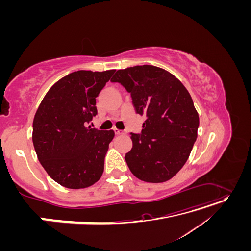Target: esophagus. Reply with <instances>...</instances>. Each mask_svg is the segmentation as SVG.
<instances>
[{
  "mask_svg": "<svg viewBox=\"0 0 251 251\" xmlns=\"http://www.w3.org/2000/svg\"><path fill=\"white\" fill-rule=\"evenodd\" d=\"M114 132H115L116 135H125L126 132L125 131H121V130H118V128H114Z\"/></svg>",
  "mask_w": 251,
  "mask_h": 251,
  "instance_id": "esophagus-1",
  "label": "esophagus"
}]
</instances>
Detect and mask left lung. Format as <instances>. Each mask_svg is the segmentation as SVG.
<instances>
[{
    "mask_svg": "<svg viewBox=\"0 0 251 251\" xmlns=\"http://www.w3.org/2000/svg\"><path fill=\"white\" fill-rule=\"evenodd\" d=\"M111 81L131 93L134 107L146 116L140 135L132 134L125 159L135 177L150 183L172 179L185 164L198 136L199 114L176 76L151 65L118 70Z\"/></svg>",
    "mask_w": 251,
    "mask_h": 251,
    "instance_id": "1",
    "label": "left lung"
}]
</instances>
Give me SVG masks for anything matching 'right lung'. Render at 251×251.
<instances>
[{"instance_id":"add662e5","label":"right lung","mask_w":251,"mask_h":251,"mask_svg":"<svg viewBox=\"0 0 251 251\" xmlns=\"http://www.w3.org/2000/svg\"><path fill=\"white\" fill-rule=\"evenodd\" d=\"M115 70H79L57 80L33 119L32 141L49 176L64 187L86 188L100 179L115 133L87 126L97 114L96 97Z\"/></svg>"}]
</instances>
